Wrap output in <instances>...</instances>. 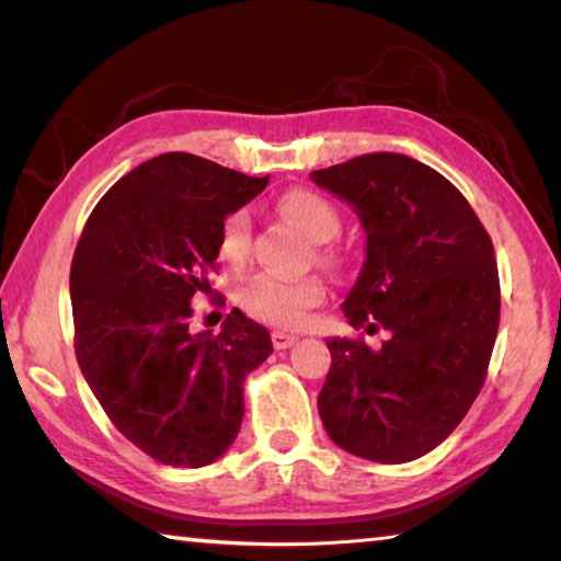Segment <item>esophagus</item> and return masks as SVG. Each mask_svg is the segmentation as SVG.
<instances>
[{
  "instance_id": "esophagus-1",
  "label": "esophagus",
  "mask_w": 561,
  "mask_h": 561,
  "mask_svg": "<svg viewBox=\"0 0 561 561\" xmlns=\"http://www.w3.org/2000/svg\"><path fill=\"white\" fill-rule=\"evenodd\" d=\"M294 341H297V336L287 334V331H274V334H272V344H274V348H277V351L289 348Z\"/></svg>"
}]
</instances>
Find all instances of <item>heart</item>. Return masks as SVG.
Segmentation results:
<instances>
[{
  "mask_svg": "<svg viewBox=\"0 0 561 561\" xmlns=\"http://www.w3.org/2000/svg\"><path fill=\"white\" fill-rule=\"evenodd\" d=\"M277 210L284 220L314 242H327L341 230L336 205L314 190H287L277 201ZM217 254L230 267H240L247 262V254H250V215L244 210H234L225 217L220 240H217ZM321 257H329V252H321ZM324 294L327 287L319 277L282 279L272 277V274H257L237 289V301L247 314L264 321V324L299 327L307 311L324 301Z\"/></svg>",
  "mask_w": 561,
  "mask_h": 561,
  "instance_id": "1",
  "label": "heart"
}]
</instances>
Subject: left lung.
<instances>
[{"label":"left lung","instance_id":"1","mask_svg":"<svg viewBox=\"0 0 561 561\" xmlns=\"http://www.w3.org/2000/svg\"><path fill=\"white\" fill-rule=\"evenodd\" d=\"M366 232V260L341 304L354 329L383 341H327L321 423L339 448L374 462L431 453L485 383L500 324L492 240L438 170L401 153H368L314 170Z\"/></svg>","mask_w":561,"mask_h":561}]
</instances>
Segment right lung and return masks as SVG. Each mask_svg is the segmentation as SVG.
<instances>
[{"label": "right lung", "instance_id": "obj_1", "mask_svg": "<svg viewBox=\"0 0 561 561\" xmlns=\"http://www.w3.org/2000/svg\"><path fill=\"white\" fill-rule=\"evenodd\" d=\"M267 183L163 153L101 197L76 244V360L111 423L163 465L203 468L230 448L244 378L272 354L270 331L240 309L217 336L190 334L193 299L213 291L225 217Z\"/></svg>", "mask_w": 561, "mask_h": 561}]
</instances>
